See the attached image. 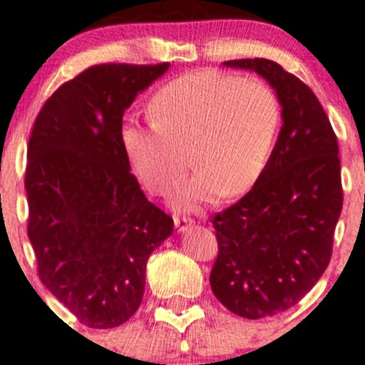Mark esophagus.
<instances>
[{
    "label": "esophagus",
    "instance_id": "34e87169",
    "mask_svg": "<svg viewBox=\"0 0 365 365\" xmlns=\"http://www.w3.org/2000/svg\"><path fill=\"white\" fill-rule=\"evenodd\" d=\"M190 225H192V219L190 217H175V226L178 232H185Z\"/></svg>",
    "mask_w": 365,
    "mask_h": 365
}]
</instances>
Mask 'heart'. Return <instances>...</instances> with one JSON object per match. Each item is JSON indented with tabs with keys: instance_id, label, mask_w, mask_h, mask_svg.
<instances>
[{
	"instance_id": "b5f03b06",
	"label": "heart",
	"mask_w": 365,
	"mask_h": 365,
	"mask_svg": "<svg viewBox=\"0 0 365 365\" xmlns=\"http://www.w3.org/2000/svg\"><path fill=\"white\" fill-rule=\"evenodd\" d=\"M150 114L151 125H123V150L140 182L160 196L182 182L189 150L197 171L176 192L182 208L250 190L267 168L282 121L271 85L217 71L169 81L151 98Z\"/></svg>"
}]
</instances>
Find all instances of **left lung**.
Here are the masks:
<instances>
[{"label": "left lung", "mask_w": 365, "mask_h": 365, "mask_svg": "<svg viewBox=\"0 0 365 365\" xmlns=\"http://www.w3.org/2000/svg\"><path fill=\"white\" fill-rule=\"evenodd\" d=\"M222 66L260 74L277 93L282 125L253 189L214 215L219 253L215 298L240 317L260 319L294 307L323 277L342 210L339 144L309 85L267 58Z\"/></svg>", "instance_id": "left-lung-1"}]
</instances>
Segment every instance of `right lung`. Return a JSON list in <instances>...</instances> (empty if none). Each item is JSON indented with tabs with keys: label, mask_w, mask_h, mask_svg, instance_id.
<instances>
[{
	"label": "right lung",
	"mask_w": 365,
	"mask_h": 365,
	"mask_svg": "<svg viewBox=\"0 0 365 365\" xmlns=\"http://www.w3.org/2000/svg\"><path fill=\"white\" fill-rule=\"evenodd\" d=\"M169 63H101L60 85L35 119L24 187L38 278L88 328L126 323L146 262L173 233L130 173L123 114Z\"/></svg>",
	"instance_id": "right-lung-1"
}]
</instances>
